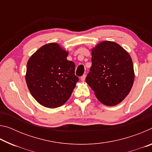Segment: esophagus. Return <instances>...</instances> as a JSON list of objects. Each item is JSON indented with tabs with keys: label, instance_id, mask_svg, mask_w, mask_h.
Instances as JSON below:
<instances>
[{
	"label": "esophagus",
	"instance_id": "esophagus-1",
	"mask_svg": "<svg viewBox=\"0 0 152 152\" xmlns=\"http://www.w3.org/2000/svg\"><path fill=\"white\" fill-rule=\"evenodd\" d=\"M80 79H81L82 81H84V80H85V79H86V75H85V74H84L83 76H82Z\"/></svg>",
	"mask_w": 152,
	"mask_h": 152
}]
</instances>
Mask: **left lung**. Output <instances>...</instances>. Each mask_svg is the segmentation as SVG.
Here are the masks:
<instances>
[{"label": "left lung", "instance_id": "left-lung-1", "mask_svg": "<svg viewBox=\"0 0 152 152\" xmlns=\"http://www.w3.org/2000/svg\"><path fill=\"white\" fill-rule=\"evenodd\" d=\"M92 66L86 82L99 101L115 106L124 100L135 78L130 55L114 42L104 41L92 48Z\"/></svg>", "mask_w": 152, "mask_h": 152}]
</instances>
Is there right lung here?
Segmentation results:
<instances>
[{
    "mask_svg": "<svg viewBox=\"0 0 152 152\" xmlns=\"http://www.w3.org/2000/svg\"><path fill=\"white\" fill-rule=\"evenodd\" d=\"M68 51L56 43H47L29 58L25 80L33 98L42 106L54 109L70 99L78 78Z\"/></svg>",
    "mask_w": 152,
    "mask_h": 152,
    "instance_id": "right-lung-1",
    "label": "right lung"
}]
</instances>
